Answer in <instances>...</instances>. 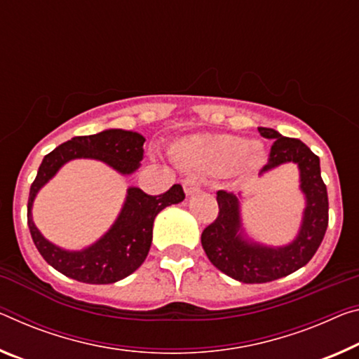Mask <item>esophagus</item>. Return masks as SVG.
<instances>
[{"mask_svg": "<svg viewBox=\"0 0 359 359\" xmlns=\"http://www.w3.org/2000/svg\"><path fill=\"white\" fill-rule=\"evenodd\" d=\"M184 190H185V193L189 196H191V195H195V193H198L201 190V185H203V182H201V179L198 177V175H190V177H187L185 180H184Z\"/></svg>", "mask_w": 359, "mask_h": 359, "instance_id": "obj_1", "label": "esophagus"}]
</instances>
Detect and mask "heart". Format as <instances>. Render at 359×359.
Instances as JSON below:
<instances>
[{"instance_id": "1", "label": "heart", "mask_w": 359, "mask_h": 359, "mask_svg": "<svg viewBox=\"0 0 359 359\" xmlns=\"http://www.w3.org/2000/svg\"><path fill=\"white\" fill-rule=\"evenodd\" d=\"M180 155L204 170L226 172L236 166H254L260 151L251 149L246 139L235 135H191L180 144Z\"/></svg>"}]
</instances>
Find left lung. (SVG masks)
I'll return each instance as SVG.
<instances>
[{
	"label": "left lung",
	"mask_w": 359,
	"mask_h": 359,
	"mask_svg": "<svg viewBox=\"0 0 359 359\" xmlns=\"http://www.w3.org/2000/svg\"><path fill=\"white\" fill-rule=\"evenodd\" d=\"M259 133L273 140L269 163L260 174L284 163L297 164L306 206L295 240L286 246L270 248L244 240L240 200L233 193L217 191L219 215L203 230V249L220 271L249 284L275 281L309 264L320 248L329 222L327 190L321 179L320 158L299 139L284 137L270 128H259Z\"/></svg>",
	"instance_id": "8db88e82"
}]
</instances>
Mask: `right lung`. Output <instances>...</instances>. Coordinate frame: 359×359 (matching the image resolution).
<instances>
[{
    "label": "right lung",
    "instance_id": "1",
    "mask_svg": "<svg viewBox=\"0 0 359 359\" xmlns=\"http://www.w3.org/2000/svg\"><path fill=\"white\" fill-rule=\"evenodd\" d=\"M144 135L133 130L107 129L99 134L73 137L44 156L30 187L27 222L39 254L62 275L88 284H111L129 276L144 264L150 251L153 222L158 212L170 204L184 201L185 193L179 184L158 196L130 187L111 229L83 251H65L55 246L33 224L32 206L36 193L65 163L76 158H93L107 163L118 172L133 174L144 159Z\"/></svg>",
    "mask_w": 359,
    "mask_h": 359
}]
</instances>
